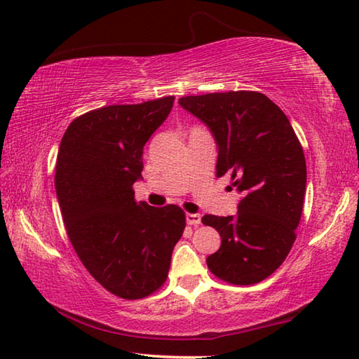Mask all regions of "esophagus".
Returning <instances> with one entry per match:
<instances>
[{"mask_svg":"<svg viewBox=\"0 0 359 359\" xmlns=\"http://www.w3.org/2000/svg\"><path fill=\"white\" fill-rule=\"evenodd\" d=\"M187 223L191 226H198L201 223V215L199 214H187Z\"/></svg>","mask_w":359,"mask_h":359,"instance_id":"obj_1","label":"esophagus"}]
</instances>
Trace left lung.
<instances>
[{"mask_svg":"<svg viewBox=\"0 0 359 359\" xmlns=\"http://www.w3.org/2000/svg\"><path fill=\"white\" fill-rule=\"evenodd\" d=\"M179 102L214 135L217 177L228 174L244 194L236 217H203L222 238L208 257L209 271L233 285L264 280L288 257L301 222L307 169L299 139L282 109L259 92L184 96Z\"/></svg>","mask_w":359,"mask_h":359,"instance_id":"1","label":"left lung"}]
</instances>
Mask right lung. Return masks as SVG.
Instances as JSON below:
<instances>
[{
  "mask_svg": "<svg viewBox=\"0 0 359 359\" xmlns=\"http://www.w3.org/2000/svg\"><path fill=\"white\" fill-rule=\"evenodd\" d=\"M174 96L112 104L79 115L60 144L55 190L72 247L109 293L142 299L166 282L185 229L179 205L136 201L144 145L171 112Z\"/></svg>",
  "mask_w": 359,
  "mask_h": 359,
  "instance_id": "right-lung-1",
  "label": "right lung"
}]
</instances>
